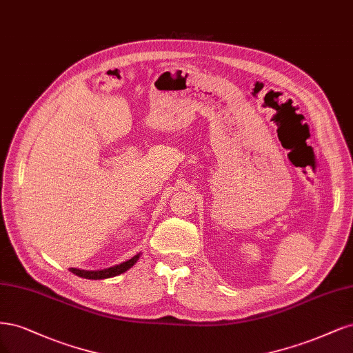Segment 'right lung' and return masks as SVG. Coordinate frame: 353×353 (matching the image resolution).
Here are the masks:
<instances>
[{"mask_svg":"<svg viewBox=\"0 0 353 353\" xmlns=\"http://www.w3.org/2000/svg\"><path fill=\"white\" fill-rule=\"evenodd\" d=\"M141 254H136L134 256H132L130 259L124 261L121 264L112 265L104 270H81V268H70V271L73 274L82 277V279H89V280H102V279H110V277H116L119 274H123L124 271H128L129 268H132L136 263H138Z\"/></svg>","mask_w":353,"mask_h":353,"instance_id":"1","label":"right lung"}]
</instances>
